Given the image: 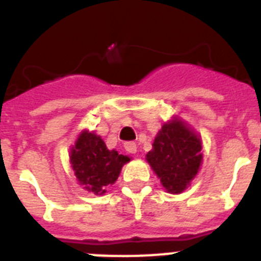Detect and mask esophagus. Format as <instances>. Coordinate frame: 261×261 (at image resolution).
Segmentation results:
<instances>
[{
  "mask_svg": "<svg viewBox=\"0 0 261 261\" xmlns=\"http://www.w3.org/2000/svg\"><path fill=\"white\" fill-rule=\"evenodd\" d=\"M124 147H125V150L128 151L129 154L137 153V145H136L135 142H126V144L124 145Z\"/></svg>",
  "mask_w": 261,
  "mask_h": 261,
  "instance_id": "34e87169",
  "label": "esophagus"
}]
</instances>
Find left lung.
<instances>
[{
    "instance_id": "1",
    "label": "left lung",
    "mask_w": 261,
    "mask_h": 261,
    "mask_svg": "<svg viewBox=\"0 0 261 261\" xmlns=\"http://www.w3.org/2000/svg\"><path fill=\"white\" fill-rule=\"evenodd\" d=\"M146 162L166 192L179 195L191 186L202 163L201 136L180 117L166 121L156 133Z\"/></svg>"
}]
</instances>
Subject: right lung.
<instances>
[{"instance_id":"add662e5","label":"right lung","mask_w":261,"mask_h":261,"mask_svg":"<svg viewBox=\"0 0 261 261\" xmlns=\"http://www.w3.org/2000/svg\"><path fill=\"white\" fill-rule=\"evenodd\" d=\"M69 161L78 184L87 192L100 196L117 180L130 156L119 154L115 149L108 150L100 136L84 129L71 146Z\"/></svg>"}]
</instances>
